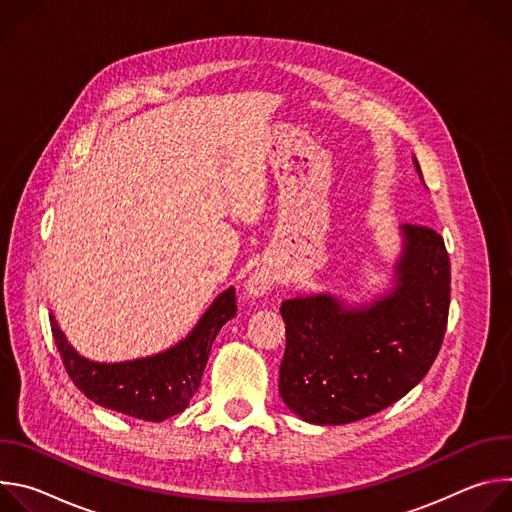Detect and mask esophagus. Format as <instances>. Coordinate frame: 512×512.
Returning <instances> with one entry per match:
<instances>
[{"instance_id":"obj_1","label":"esophagus","mask_w":512,"mask_h":512,"mask_svg":"<svg viewBox=\"0 0 512 512\" xmlns=\"http://www.w3.org/2000/svg\"><path fill=\"white\" fill-rule=\"evenodd\" d=\"M275 279H277V275H275L273 269H269V267H257V269L251 273L249 281H247V291H249L251 296H265L267 291L273 287Z\"/></svg>"}]
</instances>
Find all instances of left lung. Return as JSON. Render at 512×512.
I'll list each match as a JSON object with an SVG mask.
<instances>
[{
  "mask_svg": "<svg viewBox=\"0 0 512 512\" xmlns=\"http://www.w3.org/2000/svg\"><path fill=\"white\" fill-rule=\"evenodd\" d=\"M403 231L399 285L371 308L346 312L330 296L281 302L279 395L302 419L342 425L375 415L431 369L448 326L450 255L437 231Z\"/></svg>",
  "mask_w": 512,
  "mask_h": 512,
  "instance_id": "8db88e82",
  "label": "left lung"
}]
</instances>
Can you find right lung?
<instances>
[{
	"mask_svg": "<svg viewBox=\"0 0 512 512\" xmlns=\"http://www.w3.org/2000/svg\"><path fill=\"white\" fill-rule=\"evenodd\" d=\"M235 287L218 296L194 332L174 348L131 362L99 364L68 346L50 314L52 336L62 364L91 401L143 421H164L186 409L200 387L212 342L225 322L235 318Z\"/></svg>",
	"mask_w": 512,
	"mask_h": 512,
	"instance_id": "add662e5",
	"label": "right lung"
}]
</instances>
